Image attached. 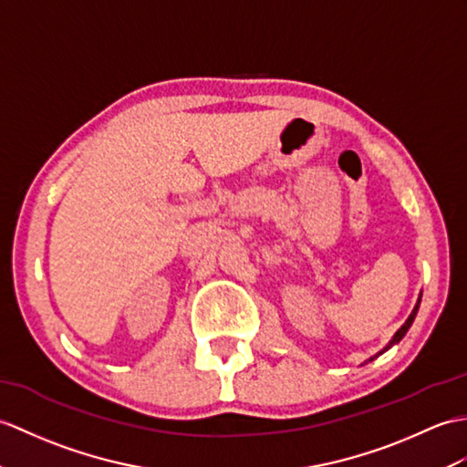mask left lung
I'll use <instances>...</instances> for the list:
<instances>
[{"mask_svg":"<svg viewBox=\"0 0 467 467\" xmlns=\"http://www.w3.org/2000/svg\"><path fill=\"white\" fill-rule=\"evenodd\" d=\"M420 302H421V292H420V296H418V302H416L414 310H411V314H410V317H408V320L402 324V328H398V332L392 336V340H389V342L384 346V350H380V352H378L376 356H372V358H370V362L374 360V358H378V356H380V354H384L386 350H389V348H392V346H396L400 340L404 338L406 332L410 330V327H411V324H414V320H416V314H418V308H420Z\"/></svg>","mask_w":467,"mask_h":467,"instance_id":"left-lung-1","label":"left lung"}]
</instances>
